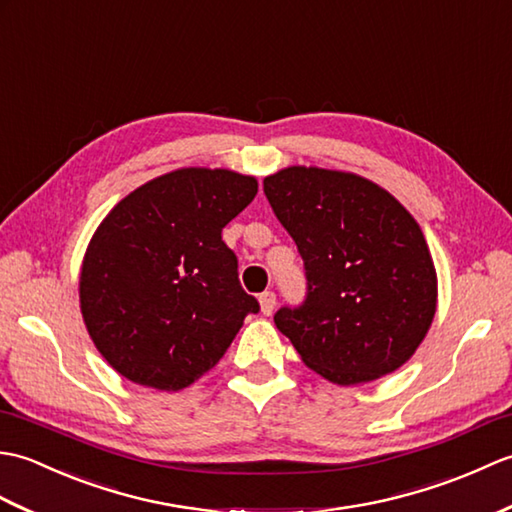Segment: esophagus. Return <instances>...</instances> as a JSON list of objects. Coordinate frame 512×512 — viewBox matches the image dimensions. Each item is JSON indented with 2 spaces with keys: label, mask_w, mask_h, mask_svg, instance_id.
<instances>
[{
  "label": "esophagus",
  "mask_w": 512,
  "mask_h": 512,
  "mask_svg": "<svg viewBox=\"0 0 512 512\" xmlns=\"http://www.w3.org/2000/svg\"><path fill=\"white\" fill-rule=\"evenodd\" d=\"M259 306H262V314H266V317H270V314L275 312V306H277L275 292H270V290L262 292V295H259Z\"/></svg>",
  "instance_id": "esophagus-1"
}]
</instances>
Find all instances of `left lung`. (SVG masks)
<instances>
[{
  "mask_svg": "<svg viewBox=\"0 0 512 512\" xmlns=\"http://www.w3.org/2000/svg\"><path fill=\"white\" fill-rule=\"evenodd\" d=\"M264 193L306 270V299L277 310L279 332L336 385L394 372L436 314V268L418 222L354 173L288 167L264 180Z\"/></svg>",
  "mask_w": 512,
  "mask_h": 512,
  "instance_id": "left-lung-1",
  "label": "left lung"
}]
</instances>
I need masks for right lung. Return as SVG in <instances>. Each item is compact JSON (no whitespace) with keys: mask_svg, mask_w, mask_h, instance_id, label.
<instances>
[{"mask_svg":"<svg viewBox=\"0 0 512 512\" xmlns=\"http://www.w3.org/2000/svg\"><path fill=\"white\" fill-rule=\"evenodd\" d=\"M255 195V178L191 167L143 184L105 217L79 290L96 350L118 374L154 389L189 387L259 312L222 242Z\"/></svg>","mask_w":512,"mask_h":512,"instance_id":"right-lung-1","label":"right lung"}]
</instances>
